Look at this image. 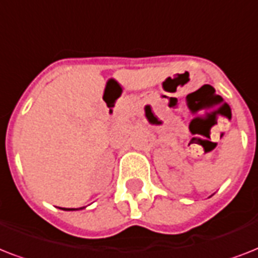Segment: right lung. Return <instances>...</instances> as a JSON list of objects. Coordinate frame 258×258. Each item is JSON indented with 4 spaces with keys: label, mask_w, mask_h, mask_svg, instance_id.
<instances>
[{
    "label": "right lung",
    "mask_w": 258,
    "mask_h": 258,
    "mask_svg": "<svg viewBox=\"0 0 258 258\" xmlns=\"http://www.w3.org/2000/svg\"><path fill=\"white\" fill-rule=\"evenodd\" d=\"M62 209V210H67V212H74V210H82V209L84 208H79V209H70V208H60Z\"/></svg>",
    "instance_id": "add662e5"
}]
</instances>
